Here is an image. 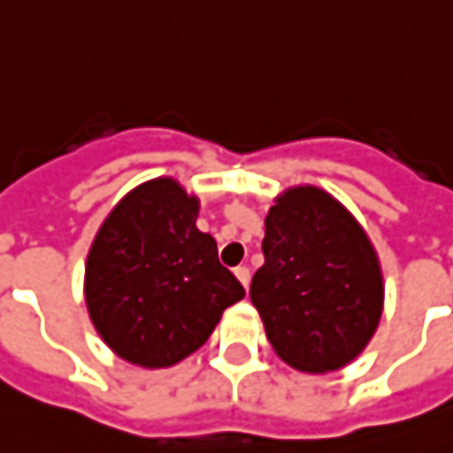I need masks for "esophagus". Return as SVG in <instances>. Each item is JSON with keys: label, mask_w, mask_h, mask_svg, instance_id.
<instances>
[{"label": "esophagus", "mask_w": 453, "mask_h": 453, "mask_svg": "<svg viewBox=\"0 0 453 453\" xmlns=\"http://www.w3.org/2000/svg\"><path fill=\"white\" fill-rule=\"evenodd\" d=\"M234 276L239 279V283H242L244 288H249V280H251V273H249V268H246V266L234 268Z\"/></svg>", "instance_id": "obj_1"}]
</instances>
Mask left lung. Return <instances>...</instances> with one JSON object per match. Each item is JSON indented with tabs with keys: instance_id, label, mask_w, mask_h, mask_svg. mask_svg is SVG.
<instances>
[{
	"instance_id": "left-lung-1",
	"label": "left lung",
	"mask_w": 453,
	"mask_h": 453,
	"mask_svg": "<svg viewBox=\"0 0 453 453\" xmlns=\"http://www.w3.org/2000/svg\"><path fill=\"white\" fill-rule=\"evenodd\" d=\"M264 224V266L249 296L271 348L311 375L345 367L372 340L385 305L370 236L348 207L313 185L283 189Z\"/></svg>"
}]
</instances>
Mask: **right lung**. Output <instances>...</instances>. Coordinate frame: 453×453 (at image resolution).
Returning <instances> with one entry per match:
<instances>
[{
    "instance_id": "add662e5",
    "label": "right lung",
    "mask_w": 453,
    "mask_h": 453,
    "mask_svg": "<svg viewBox=\"0 0 453 453\" xmlns=\"http://www.w3.org/2000/svg\"><path fill=\"white\" fill-rule=\"evenodd\" d=\"M196 217L199 196L174 177H155L130 189L96 232L83 296L96 333L120 360L145 370L182 363L244 298Z\"/></svg>"
}]
</instances>
